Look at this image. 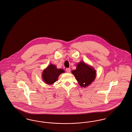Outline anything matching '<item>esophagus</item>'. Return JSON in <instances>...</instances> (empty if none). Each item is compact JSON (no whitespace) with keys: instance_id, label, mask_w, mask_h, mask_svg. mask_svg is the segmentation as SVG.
Wrapping results in <instances>:
<instances>
[{"instance_id":"esophagus-1","label":"esophagus","mask_w":132,"mask_h":132,"mask_svg":"<svg viewBox=\"0 0 132 132\" xmlns=\"http://www.w3.org/2000/svg\"><path fill=\"white\" fill-rule=\"evenodd\" d=\"M66 71H67V72L69 73V72H71V69H70V68H67V69H66Z\"/></svg>"}]
</instances>
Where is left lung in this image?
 Listing matches in <instances>:
<instances>
[{
  "label": "left lung",
  "mask_w": 132,
  "mask_h": 132,
  "mask_svg": "<svg viewBox=\"0 0 132 132\" xmlns=\"http://www.w3.org/2000/svg\"><path fill=\"white\" fill-rule=\"evenodd\" d=\"M72 73L82 87L88 86L96 78L95 70L83 61L78 63L77 65V69L72 71Z\"/></svg>",
  "instance_id": "left-lung-1"
}]
</instances>
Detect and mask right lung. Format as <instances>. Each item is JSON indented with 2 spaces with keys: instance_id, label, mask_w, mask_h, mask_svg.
<instances>
[{
  "instance_id": "right-lung-1",
  "label": "right lung",
  "mask_w": 132,
  "mask_h": 132,
  "mask_svg": "<svg viewBox=\"0 0 132 132\" xmlns=\"http://www.w3.org/2000/svg\"><path fill=\"white\" fill-rule=\"evenodd\" d=\"M64 72L63 70L57 69L55 65L51 64L42 72V78L46 84L52 85L57 81L59 76Z\"/></svg>"
}]
</instances>
